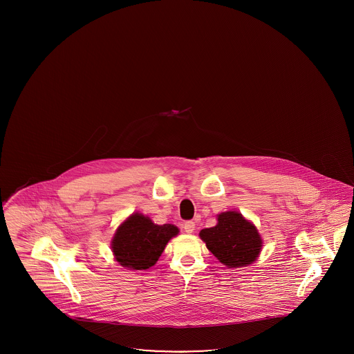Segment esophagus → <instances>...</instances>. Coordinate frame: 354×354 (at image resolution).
I'll list each match as a JSON object with an SVG mask.
<instances>
[{"label":"esophagus","instance_id":"esophagus-1","mask_svg":"<svg viewBox=\"0 0 354 354\" xmlns=\"http://www.w3.org/2000/svg\"><path fill=\"white\" fill-rule=\"evenodd\" d=\"M183 228H185V232H187V234H192L195 231V221H192V220L185 221Z\"/></svg>","mask_w":354,"mask_h":354}]
</instances>
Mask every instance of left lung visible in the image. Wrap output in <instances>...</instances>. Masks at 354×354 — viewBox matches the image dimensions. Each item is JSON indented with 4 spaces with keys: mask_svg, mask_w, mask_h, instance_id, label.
Listing matches in <instances>:
<instances>
[{
    "mask_svg": "<svg viewBox=\"0 0 354 354\" xmlns=\"http://www.w3.org/2000/svg\"><path fill=\"white\" fill-rule=\"evenodd\" d=\"M207 248L228 268L252 264L261 251V237L256 227L236 211L223 212L218 224L201 231Z\"/></svg>",
    "mask_w": 354,
    "mask_h": 354,
    "instance_id": "8db88e82",
    "label": "left lung"
}]
</instances>
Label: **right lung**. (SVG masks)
<instances>
[{"label":"right lung","mask_w":354,"mask_h":354,"mask_svg":"<svg viewBox=\"0 0 354 354\" xmlns=\"http://www.w3.org/2000/svg\"><path fill=\"white\" fill-rule=\"evenodd\" d=\"M178 232L179 230L172 224L158 225L150 218L134 214L119 225L111 248L122 267L149 270L158 261L169 239Z\"/></svg>","instance_id":"add662e5"}]
</instances>
